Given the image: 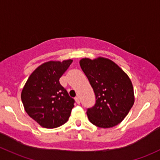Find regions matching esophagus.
<instances>
[{
    "mask_svg": "<svg viewBox=\"0 0 160 160\" xmlns=\"http://www.w3.org/2000/svg\"><path fill=\"white\" fill-rule=\"evenodd\" d=\"M75 100H76V102L77 103V104H80V99H79V97H76L75 98Z\"/></svg>",
    "mask_w": 160,
    "mask_h": 160,
    "instance_id": "1",
    "label": "esophagus"
}]
</instances>
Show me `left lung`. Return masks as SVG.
<instances>
[{"mask_svg": "<svg viewBox=\"0 0 160 160\" xmlns=\"http://www.w3.org/2000/svg\"><path fill=\"white\" fill-rule=\"evenodd\" d=\"M80 65L96 96L94 106L87 109L89 122L102 128L122 122L134 102L128 76L115 63L103 58H83Z\"/></svg>", "mask_w": 160, "mask_h": 160, "instance_id": "8db88e82", "label": "left lung"}]
</instances>
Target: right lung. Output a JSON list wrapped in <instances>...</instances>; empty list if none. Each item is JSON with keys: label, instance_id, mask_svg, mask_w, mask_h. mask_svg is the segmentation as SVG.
Here are the masks:
<instances>
[{"label": "right lung", "instance_id": "obj_1", "mask_svg": "<svg viewBox=\"0 0 160 160\" xmlns=\"http://www.w3.org/2000/svg\"><path fill=\"white\" fill-rule=\"evenodd\" d=\"M72 61L44 63L32 73L22 90L26 112L45 128H55L66 123L74 106L75 100L59 82Z\"/></svg>", "mask_w": 160, "mask_h": 160}]
</instances>
